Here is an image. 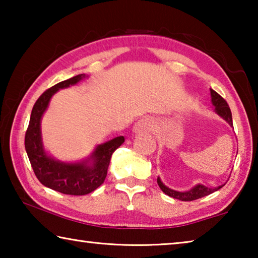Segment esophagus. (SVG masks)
Returning <instances> with one entry per match:
<instances>
[{
  "label": "esophagus",
  "instance_id": "1",
  "mask_svg": "<svg viewBox=\"0 0 258 258\" xmlns=\"http://www.w3.org/2000/svg\"><path fill=\"white\" fill-rule=\"evenodd\" d=\"M152 130H154V120L149 118V117H145V118H141L137 124L134 125L133 132L147 133V132H151Z\"/></svg>",
  "mask_w": 258,
  "mask_h": 258
}]
</instances>
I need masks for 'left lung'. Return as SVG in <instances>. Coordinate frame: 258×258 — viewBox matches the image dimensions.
Here are the masks:
<instances>
[{
  "label": "left lung",
  "mask_w": 258,
  "mask_h": 258,
  "mask_svg": "<svg viewBox=\"0 0 258 258\" xmlns=\"http://www.w3.org/2000/svg\"><path fill=\"white\" fill-rule=\"evenodd\" d=\"M211 97H212L213 106L215 107V112L218 116L222 117V118H223L226 123L231 126V127H233L232 113H231L228 102H226L220 94L215 92V91L212 89H211ZM157 183H158L159 187L161 189V191L164 192V194H166L167 196H169V197H172L174 199L181 200V202H192V200L203 198V197H205V196H208V195L213 194V192L220 190L222 186L225 185V183H224V184H221L218 186L208 187L206 185L198 183L197 185L191 187V189L187 191H176V190L171 189V187L166 186L164 183L161 182L159 176L157 177Z\"/></svg>",
  "instance_id": "left-lung-1"
}]
</instances>
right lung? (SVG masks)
I'll use <instances>...</instances> for the list:
<instances>
[{"instance_id":"obj_1","label":"right lung","mask_w":258,"mask_h":258,"mask_svg":"<svg viewBox=\"0 0 258 258\" xmlns=\"http://www.w3.org/2000/svg\"><path fill=\"white\" fill-rule=\"evenodd\" d=\"M85 74L62 81L46 90L35 102L25 135V148L34 173L43 185L64 195L84 196L102 184L111 156L123 145L124 137H117L99 145L87 158L76 163L55 159L44 149L41 132V120L49 107L50 100L61 89L76 85L84 80Z\"/></svg>"}]
</instances>
